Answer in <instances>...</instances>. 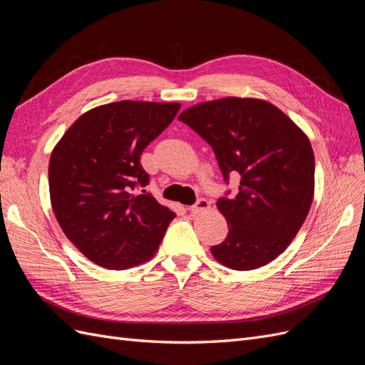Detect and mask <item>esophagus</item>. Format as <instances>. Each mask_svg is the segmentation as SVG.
Masks as SVG:
<instances>
[{"label":"esophagus","mask_w":365,"mask_h":365,"mask_svg":"<svg viewBox=\"0 0 365 365\" xmlns=\"http://www.w3.org/2000/svg\"><path fill=\"white\" fill-rule=\"evenodd\" d=\"M208 208H210V201H207L205 197H200V200L196 201V204L190 207V212H192V213H195V215H197V213H204V212H207Z\"/></svg>","instance_id":"1"}]
</instances>
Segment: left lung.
Listing matches in <instances>:
<instances>
[{
    "instance_id": "obj_1",
    "label": "left lung",
    "mask_w": 365,
    "mask_h": 365,
    "mask_svg": "<svg viewBox=\"0 0 365 365\" xmlns=\"http://www.w3.org/2000/svg\"><path fill=\"white\" fill-rule=\"evenodd\" d=\"M213 148L228 182L240 175L235 197H220L228 222L215 259L237 271L263 267L289 247L314 200L311 141L294 121L259 98L225 97L195 105L178 117Z\"/></svg>"
}]
</instances>
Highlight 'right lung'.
I'll return each mask as SVG.
<instances>
[{
  "mask_svg": "<svg viewBox=\"0 0 365 365\" xmlns=\"http://www.w3.org/2000/svg\"><path fill=\"white\" fill-rule=\"evenodd\" d=\"M180 108L134 101L97 106L54 146L48 164L54 216L98 267L126 269L148 262L176 216L145 190L149 175L140 157Z\"/></svg>",
  "mask_w": 365,
  "mask_h": 365,
  "instance_id": "add662e5",
  "label": "right lung"
}]
</instances>
